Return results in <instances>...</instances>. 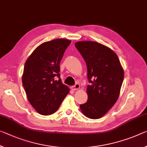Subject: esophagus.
Wrapping results in <instances>:
<instances>
[{"label": "esophagus", "mask_w": 147, "mask_h": 147, "mask_svg": "<svg viewBox=\"0 0 147 147\" xmlns=\"http://www.w3.org/2000/svg\"><path fill=\"white\" fill-rule=\"evenodd\" d=\"M80 84H78V83H76L75 85H74V86H72L71 87V90H78L79 88H80Z\"/></svg>", "instance_id": "esophagus-1"}]
</instances>
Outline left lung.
<instances>
[{
  "label": "left lung",
  "instance_id": "8db88e82",
  "mask_svg": "<svg viewBox=\"0 0 147 147\" xmlns=\"http://www.w3.org/2000/svg\"><path fill=\"white\" fill-rule=\"evenodd\" d=\"M75 46L84 59L90 85L88 101L80 108L91 119H98L113 107L119 97L124 73L118 55L110 48L94 41H79Z\"/></svg>",
  "mask_w": 147,
  "mask_h": 147
}]
</instances>
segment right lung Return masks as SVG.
<instances>
[{"label":"right lung","instance_id":"right-lung-1","mask_svg":"<svg viewBox=\"0 0 147 147\" xmlns=\"http://www.w3.org/2000/svg\"><path fill=\"white\" fill-rule=\"evenodd\" d=\"M71 41L58 38L39 45L25 63L22 82L32 107L42 115H52L69 92L62 83L59 63Z\"/></svg>","mask_w":147,"mask_h":147}]
</instances>
